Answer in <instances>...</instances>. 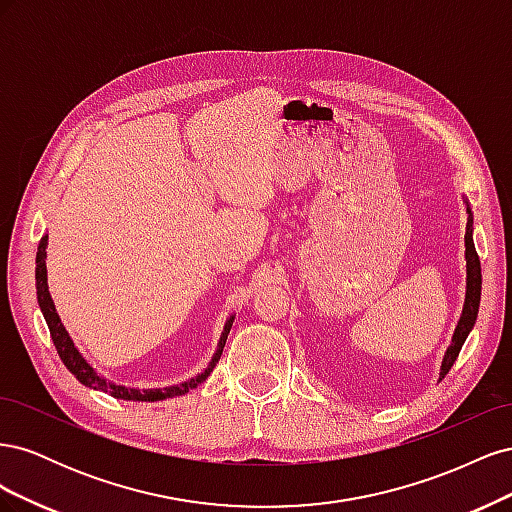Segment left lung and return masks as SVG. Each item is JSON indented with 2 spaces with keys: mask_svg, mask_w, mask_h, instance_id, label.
<instances>
[{
  "mask_svg": "<svg viewBox=\"0 0 512 512\" xmlns=\"http://www.w3.org/2000/svg\"><path fill=\"white\" fill-rule=\"evenodd\" d=\"M466 211H468V224H466V301H463V312L461 318L457 322V329L453 333V342L448 346L444 359H442V367H440V380L451 371V367L455 365L457 356L461 352V346L466 344V337L470 335L476 316H478V305H480V286H483V275H480V260L476 254L474 247V239H472V209L466 203Z\"/></svg>",
  "mask_w": 512,
  "mask_h": 512,
  "instance_id": "1",
  "label": "left lung"
}]
</instances>
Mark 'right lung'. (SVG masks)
Masks as SVG:
<instances>
[{
  "label": "right lung",
  "instance_id": "add662e5",
  "mask_svg": "<svg viewBox=\"0 0 512 512\" xmlns=\"http://www.w3.org/2000/svg\"><path fill=\"white\" fill-rule=\"evenodd\" d=\"M46 243H49V235H44L38 243V254H36V292H38V305L42 309L44 314V320L46 324H49V331H51V339L53 344L57 348V354L59 359L64 361V365L72 371L74 378L79 380L81 384L89 386V389H96V391H104L108 395H113L117 399H128V401H160V399H168V397H177V395H185L188 391L196 389V386L200 382H205L207 376L213 371L215 363L220 361L222 356V350H224V344H226V337L230 333V327H232V320H235V316H230L224 324V333L220 337V344H218V350H215L211 363L207 365V369L203 371V374H198L196 378H190L188 382H181V384H175V386H168V389H128V386H121V384H115V382H108L106 378H102L98 371L91 367L81 352L76 350L74 342L70 339L68 331L64 324H61L57 312H55V305H53V299H51V292H49V286H46Z\"/></svg>",
  "mask_w": 512,
  "mask_h": 512
}]
</instances>
